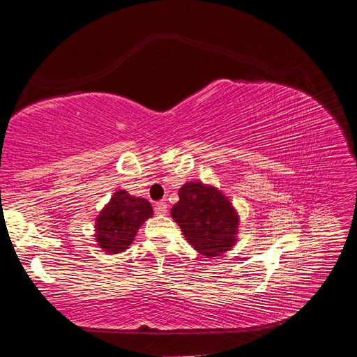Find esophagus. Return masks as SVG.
<instances>
[{"label":"esophagus","mask_w":357,"mask_h":357,"mask_svg":"<svg viewBox=\"0 0 357 357\" xmlns=\"http://www.w3.org/2000/svg\"><path fill=\"white\" fill-rule=\"evenodd\" d=\"M167 210H168V205H167V202H158V204L155 205V213H156L158 215L165 214V213H167Z\"/></svg>","instance_id":"1"}]
</instances>
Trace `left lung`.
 I'll return each instance as SVG.
<instances>
[{
  "label": "left lung",
  "mask_w": 357,
  "mask_h": 357,
  "mask_svg": "<svg viewBox=\"0 0 357 357\" xmlns=\"http://www.w3.org/2000/svg\"><path fill=\"white\" fill-rule=\"evenodd\" d=\"M178 202L171 208L188 243L205 257L231 250L236 241L240 218L231 201L214 186L201 181L185 183Z\"/></svg>",
  "instance_id": "left-lung-1"
}]
</instances>
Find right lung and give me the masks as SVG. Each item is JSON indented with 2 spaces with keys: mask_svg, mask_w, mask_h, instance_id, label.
<instances>
[{
  "mask_svg": "<svg viewBox=\"0 0 357 357\" xmlns=\"http://www.w3.org/2000/svg\"><path fill=\"white\" fill-rule=\"evenodd\" d=\"M152 215L153 208L147 199L117 190L95 220V241L109 255L125 252L139 226Z\"/></svg>",
  "mask_w": 357,
  "mask_h": 357,
  "instance_id": "right-lung-1",
  "label": "right lung"
}]
</instances>
